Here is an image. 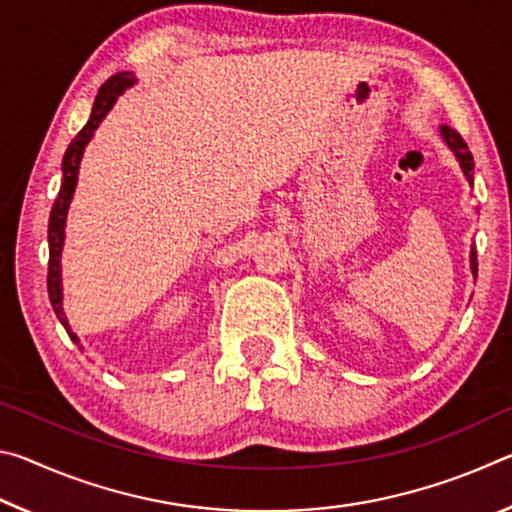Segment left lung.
I'll use <instances>...</instances> for the list:
<instances>
[{
	"instance_id": "left-lung-1",
	"label": "left lung",
	"mask_w": 512,
	"mask_h": 512,
	"mask_svg": "<svg viewBox=\"0 0 512 512\" xmlns=\"http://www.w3.org/2000/svg\"><path fill=\"white\" fill-rule=\"evenodd\" d=\"M440 137H443L447 149L454 153V158L458 162V167H461V171H463L467 185L474 187V158H472L470 149H467V144L463 142V137L456 131H452L449 126H440ZM470 271H472V277H476V248L474 246L470 248Z\"/></svg>"
}]
</instances>
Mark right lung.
Wrapping results in <instances>:
<instances>
[{
    "instance_id": "1",
    "label": "right lung",
    "mask_w": 512,
    "mask_h": 512,
    "mask_svg": "<svg viewBox=\"0 0 512 512\" xmlns=\"http://www.w3.org/2000/svg\"><path fill=\"white\" fill-rule=\"evenodd\" d=\"M135 83H137V79L133 72H119L115 76H110V79L101 85L97 99H94L92 115L88 119V124H85L83 131L74 137L72 144L67 146L65 158H63V183H60V192H58L56 203H54V207H51V214H49V275H47L49 300H51V307H54V311H56L58 320L67 329L69 339L79 345L81 350H83V345L79 341V336H76L72 332V327H69V320H67L65 309H63V268H60V259H63V246H65L67 212H69V205H72L76 183H79V169H81L85 146L90 144V140L94 137V131H97L101 121L106 119L112 106L117 103V99L128 88H133Z\"/></svg>"
}]
</instances>
